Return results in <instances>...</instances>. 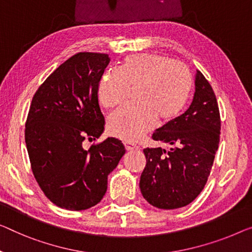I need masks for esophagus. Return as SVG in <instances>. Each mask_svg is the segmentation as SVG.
I'll return each mask as SVG.
<instances>
[{"mask_svg": "<svg viewBox=\"0 0 252 252\" xmlns=\"http://www.w3.org/2000/svg\"><path fill=\"white\" fill-rule=\"evenodd\" d=\"M123 145H125V148H126V150H133V149H137V146H136V145H133V144H131V142H127V141H126V142H123Z\"/></svg>", "mask_w": 252, "mask_h": 252, "instance_id": "obj_1", "label": "esophagus"}]
</instances>
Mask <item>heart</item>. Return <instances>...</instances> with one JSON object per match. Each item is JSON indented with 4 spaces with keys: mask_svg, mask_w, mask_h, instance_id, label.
I'll return each instance as SVG.
<instances>
[{
    "mask_svg": "<svg viewBox=\"0 0 252 252\" xmlns=\"http://www.w3.org/2000/svg\"><path fill=\"white\" fill-rule=\"evenodd\" d=\"M193 78L186 64L159 54H130L119 63L118 71L106 70L97 85V98L103 107L121 104L134 89L137 104L122 106L107 119L112 136L134 141L152 129L173 122L190 98Z\"/></svg>",
    "mask_w": 252,
    "mask_h": 252,
    "instance_id": "obj_1",
    "label": "heart"
}]
</instances>
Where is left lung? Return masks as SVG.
<instances>
[{"label": "left lung", "instance_id": "left-lung-1", "mask_svg": "<svg viewBox=\"0 0 252 252\" xmlns=\"http://www.w3.org/2000/svg\"><path fill=\"white\" fill-rule=\"evenodd\" d=\"M220 115L215 93L197 71L196 92L190 107L153 133L171 148H145L146 166L140 190L150 205L160 209L185 207L207 182L219 149Z\"/></svg>", "mask_w": 252, "mask_h": 252}]
</instances>
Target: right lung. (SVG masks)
Returning <instances> with one entry per match:
<instances>
[{"label": "right lung", "mask_w": 252, "mask_h": 252, "mask_svg": "<svg viewBox=\"0 0 252 252\" xmlns=\"http://www.w3.org/2000/svg\"><path fill=\"white\" fill-rule=\"evenodd\" d=\"M110 63L107 54L80 52L47 77L32 97L25 140L33 176L45 196L67 210L98 204L107 190V175L125 155L121 140H96L105 120L97 85Z\"/></svg>", "instance_id": "add662e5"}]
</instances>
